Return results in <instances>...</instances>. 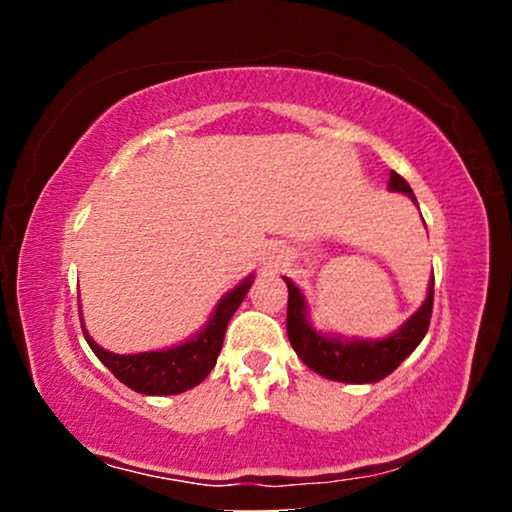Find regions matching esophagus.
<instances>
[{"label":"esophagus","instance_id":"34e87169","mask_svg":"<svg viewBox=\"0 0 512 512\" xmlns=\"http://www.w3.org/2000/svg\"><path fill=\"white\" fill-rule=\"evenodd\" d=\"M279 263H282V261H279V256H277V258H275V261H272V263H270V268H277V265H279Z\"/></svg>","mask_w":512,"mask_h":512}]
</instances>
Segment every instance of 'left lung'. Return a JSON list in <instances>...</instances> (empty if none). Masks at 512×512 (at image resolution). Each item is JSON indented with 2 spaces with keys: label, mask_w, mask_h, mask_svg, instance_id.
<instances>
[{
  "label": "left lung",
  "mask_w": 512,
  "mask_h": 512,
  "mask_svg": "<svg viewBox=\"0 0 512 512\" xmlns=\"http://www.w3.org/2000/svg\"><path fill=\"white\" fill-rule=\"evenodd\" d=\"M391 191H401L410 195L412 202L417 205L415 193L408 181L401 174L391 172L389 177ZM289 286V307H286V333H289L291 347L303 359L307 368L314 373L328 377L335 382H349V384H368L377 382L382 377L401 366L405 356L415 352V347L422 342V338L429 331L431 312H433V279L429 286V296H426L424 305L412 314V317L401 326V331L384 340H335L326 338L310 328L305 319V300L303 293L296 289V284Z\"/></svg>",
  "instance_id": "1"
}]
</instances>
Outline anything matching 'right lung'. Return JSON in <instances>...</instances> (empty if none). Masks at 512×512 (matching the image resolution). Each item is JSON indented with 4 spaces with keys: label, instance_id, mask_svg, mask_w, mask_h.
Instances as JSON below:
<instances>
[{
    "label": "right lung",
    "instance_id": "add662e5",
    "mask_svg": "<svg viewBox=\"0 0 512 512\" xmlns=\"http://www.w3.org/2000/svg\"><path fill=\"white\" fill-rule=\"evenodd\" d=\"M251 286V279L242 282L237 289H233L228 296H223L216 305V312L209 319L205 331L198 338L184 342V345L172 349H160V352H144V354H111L90 340L86 335V342L93 349L97 359L114 373L116 380H121L125 387H130L137 394L146 396H170L181 394V391L193 389L209 375V370L216 366L219 359L223 335H226V326L230 317H233L237 307L247 296Z\"/></svg>",
    "mask_w": 512,
    "mask_h": 512
}]
</instances>
